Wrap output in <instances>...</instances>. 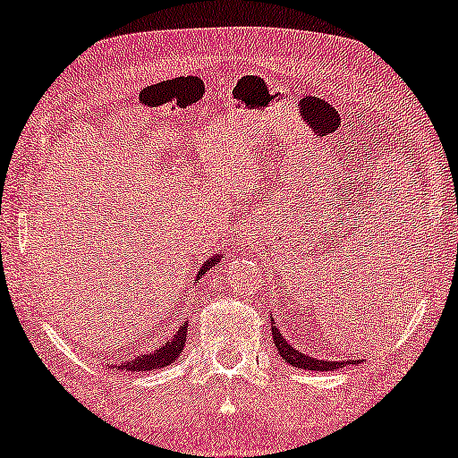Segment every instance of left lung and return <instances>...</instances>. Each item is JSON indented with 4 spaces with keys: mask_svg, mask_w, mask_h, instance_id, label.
<instances>
[{
    "mask_svg": "<svg viewBox=\"0 0 458 458\" xmlns=\"http://www.w3.org/2000/svg\"><path fill=\"white\" fill-rule=\"evenodd\" d=\"M271 329H273V342L279 350V356L284 359L287 365L296 367V369H306V371H334V369H342L346 365H359L360 360H318L312 359L309 354H302V350H296L290 342H285V337L281 331L277 329L275 321H271Z\"/></svg>",
    "mask_w": 458,
    "mask_h": 458,
    "instance_id": "obj_1",
    "label": "left lung"
}]
</instances>
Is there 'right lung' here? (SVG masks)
I'll return each mask as SVG.
<instances>
[{
    "mask_svg": "<svg viewBox=\"0 0 458 458\" xmlns=\"http://www.w3.org/2000/svg\"><path fill=\"white\" fill-rule=\"evenodd\" d=\"M221 259H223V256L215 254V256H212V259L206 260L204 265L199 267L196 281L199 277H204V275L208 273L212 267L218 265V262H221ZM185 340H187V321L181 323V327L174 331V335L171 337V340L162 344L158 350H154V352H148V354L135 356L133 360H124V362H121V365H118V369H121V371H131V373H135V371H141L143 373V371H154V369L168 367L173 360L179 359L181 352H183Z\"/></svg>",
    "mask_w": 458,
    "mask_h": 458,
    "instance_id": "right-lung-1",
    "label": "right lung"
}]
</instances>
